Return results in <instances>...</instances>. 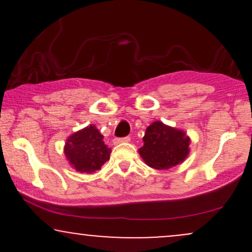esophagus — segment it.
Wrapping results in <instances>:
<instances>
[{"mask_svg":"<svg viewBox=\"0 0 252 252\" xmlns=\"http://www.w3.org/2000/svg\"><path fill=\"white\" fill-rule=\"evenodd\" d=\"M130 137L126 136V137H121V138H115V143H123V142H129Z\"/></svg>","mask_w":252,"mask_h":252,"instance_id":"obj_1","label":"esophagus"}]
</instances>
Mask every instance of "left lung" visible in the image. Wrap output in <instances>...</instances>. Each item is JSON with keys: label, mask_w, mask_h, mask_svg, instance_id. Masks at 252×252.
Instances as JSON below:
<instances>
[{"label": "left lung", "mask_w": 252, "mask_h": 252, "mask_svg": "<svg viewBox=\"0 0 252 252\" xmlns=\"http://www.w3.org/2000/svg\"><path fill=\"white\" fill-rule=\"evenodd\" d=\"M189 144V136L184 130L155 121L146 129L138 154L152 168L169 169L186 160Z\"/></svg>", "instance_id": "1"}]
</instances>
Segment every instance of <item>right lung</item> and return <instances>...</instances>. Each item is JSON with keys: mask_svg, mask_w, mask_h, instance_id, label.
Here are the masks:
<instances>
[{"mask_svg": "<svg viewBox=\"0 0 252 252\" xmlns=\"http://www.w3.org/2000/svg\"><path fill=\"white\" fill-rule=\"evenodd\" d=\"M103 137L94 124L68 136L63 146V154L72 168L86 174L102 168L111 154V148L104 143Z\"/></svg>", "mask_w": 252, "mask_h": 252, "instance_id": "obj_1", "label": "right lung"}]
</instances>
